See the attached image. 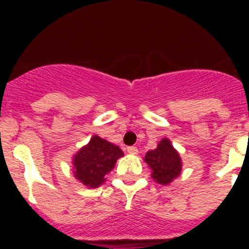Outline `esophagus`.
Instances as JSON below:
<instances>
[{
    "label": "esophagus",
    "mask_w": 249,
    "mask_h": 249,
    "mask_svg": "<svg viewBox=\"0 0 249 249\" xmlns=\"http://www.w3.org/2000/svg\"><path fill=\"white\" fill-rule=\"evenodd\" d=\"M126 151H128L129 154H132V155H137V154H138V148L134 147V146H130V147L126 148Z\"/></svg>",
    "instance_id": "1"
}]
</instances>
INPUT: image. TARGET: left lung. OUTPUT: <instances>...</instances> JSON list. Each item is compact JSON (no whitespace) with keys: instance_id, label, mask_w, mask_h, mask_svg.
I'll use <instances>...</instances> for the list:
<instances>
[{"instance_id":"1","label":"left lung","mask_w":249,"mask_h":249,"mask_svg":"<svg viewBox=\"0 0 249 249\" xmlns=\"http://www.w3.org/2000/svg\"><path fill=\"white\" fill-rule=\"evenodd\" d=\"M144 163L151 169L152 179L159 185H169L179 177L182 159L168 138L160 141L155 150L146 152Z\"/></svg>"}]
</instances>
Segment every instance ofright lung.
Segmentation results:
<instances>
[{
	"mask_svg": "<svg viewBox=\"0 0 249 249\" xmlns=\"http://www.w3.org/2000/svg\"><path fill=\"white\" fill-rule=\"evenodd\" d=\"M124 152L116 144L93 136L89 143L83 146L72 158V170L77 181L88 189H97L106 182V174L115 168V164Z\"/></svg>",
	"mask_w": 249,
	"mask_h": 249,
	"instance_id": "1",
	"label": "right lung"
}]
</instances>
